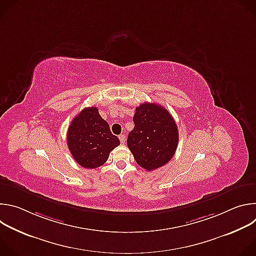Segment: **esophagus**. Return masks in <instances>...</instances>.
<instances>
[{"label": "esophagus", "instance_id": "obj_1", "mask_svg": "<svg viewBox=\"0 0 256 256\" xmlns=\"http://www.w3.org/2000/svg\"><path fill=\"white\" fill-rule=\"evenodd\" d=\"M118 138H120V140L122 144H124V142H126V136H124V134H120Z\"/></svg>", "mask_w": 256, "mask_h": 256}]
</instances>
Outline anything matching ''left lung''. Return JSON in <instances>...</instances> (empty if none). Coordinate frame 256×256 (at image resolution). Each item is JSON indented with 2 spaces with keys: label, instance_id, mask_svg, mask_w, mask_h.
<instances>
[{
  "label": "left lung",
  "instance_id": "left-lung-1",
  "mask_svg": "<svg viewBox=\"0 0 256 256\" xmlns=\"http://www.w3.org/2000/svg\"><path fill=\"white\" fill-rule=\"evenodd\" d=\"M134 128L128 134V147L136 162L147 171L168 163L178 144L175 120L163 106L144 102L136 108Z\"/></svg>",
  "mask_w": 256,
  "mask_h": 256
}]
</instances>
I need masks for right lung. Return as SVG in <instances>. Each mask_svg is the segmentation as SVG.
<instances>
[{"label":"right lung","mask_w":256,"mask_h":256,"mask_svg":"<svg viewBox=\"0 0 256 256\" xmlns=\"http://www.w3.org/2000/svg\"><path fill=\"white\" fill-rule=\"evenodd\" d=\"M66 142L75 161L88 169L102 166L109 153L120 144L96 107L83 109L72 120L68 130Z\"/></svg>","instance_id":"right-lung-1"}]
</instances>
